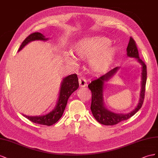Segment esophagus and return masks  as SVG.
Here are the masks:
<instances>
[{"label": "esophagus", "mask_w": 158, "mask_h": 158, "mask_svg": "<svg viewBox=\"0 0 158 158\" xmlns=\"http://www.w3.org/2000/svg\"><path fill=\"white\" fill-rule=\"evenodd\" d=\"M79 85L81 87H85L87 86V81L83 77H80L79 79Z\"/></svg>", "instance_id": "esophagus-1"}]
</instances>
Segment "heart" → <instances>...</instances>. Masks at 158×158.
<instances>
[{
  "label": "heart",
  "mask_w": 158,
  "mask_h": 158,
  "mask_svg": "<svg viewBox=\"0 0 158 158\" xmlns=\"http://www.w3.org/2000/svg\"><path fill=\"white\" fill-rule=\"evenodd\" d=\"M110 40L102 35H93L77 41L73 47V52L77 59L89 60V68L94 73H105L113 64L116 50L111 46ZM69 64L76 66L77 61L72 57H67Z\"/></svg>",
  "instance_id": "heart-1"
}]
</instances>
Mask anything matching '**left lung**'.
<instances>
[{"label":"left lung","mask_w":158,"mask_h":158,"mask_svg":"<svg viewBox=\"0 0 158 158\" xmlns=\"http://www.w3.org/2000/svg\"><path fill=\"white\" fill-rule=\"evenodd\" d=\"M127 53L128 57L135 58L139 64L142 65L141 90L140 93H139L138 103L134 110L127 114L115 113V112L110 111L106 107L104 102V97H103L104 89L105 87L106 86L105 84L106 82L109 81L116 75L120 67H116L115 68L112 69L105 75L93 81L88 85L89 89L91 90L92 93V101L91 105V112L94 118L99 123L102 124L112 126L118 124L120 122L127 120L136 114L142 106L147 79L146 65L141 59H139L136 43H135V41L131 37L130 38L128 47L127 48Z\"/></svg>","instance_id":"left-lung-1"}]
</instances>
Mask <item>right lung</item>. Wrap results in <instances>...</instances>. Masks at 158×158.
I'll return each instance as SVG.
<instances>
[{"label":"right lung","mask_w":158,"mask_h":158,"mask_svg":"<svg viewBox=\"0 0 158 158\" xmlns=\"http://www.w3.org/2000/svg\"><path fill=\"white\" fill-rule=\"evenodd\" d=\"M49 38H46L45 35L41 33L35 32L31 34L27 37L23 42L22 43L21 46L19 49L20 52L21 49H23L27 44L31 42L35 41V40H42V41H47ZM79 87L78 77L76 74H72L65 77L63 79L61 83L59 97L57 102V104L54 109L48 112V114L42 116H27L23 114L26 118L33 122L34 123L52 126L56 123L60 119L61 117L64 113V110L66 107L67 101L71 96V94L75 91Z\"/></svg>","instance_id":"obj_1"}]
</instances>
